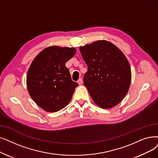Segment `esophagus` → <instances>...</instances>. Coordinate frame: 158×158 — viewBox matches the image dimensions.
<instances>
[{"label": "esophagus", "mask_w": 158, "mask_h": 158, "mask_svg": "<svg viewBox=\"0 0 158 158\" xmlns=\"http://www.w3.org/2000/svg\"><path fill=\"white\" fill-rule=\"evenodd\" d=\"M77 83H78L79 85L83 84V79H82V78H79V80L77 81Z\"/></svg>", "instance_id": "esophagus-1"}]
</instances>
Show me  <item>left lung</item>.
Segmentation results:
<instances>
[{"label": "left lung", "mask_w": 158, "mask_h": 158, "mask_svg": "<svg viewBox=\"0 0 158 158\" xmlns=\"http://www.w3.org/2000/svg\"><path fill=\"white\" fill-rule=\"evenodd\" d=\"M88 66L83 83L95 103L111 108L125 98L131 83L128 61L118 48L105 40L80 46Z\"/></svg>", "instance_id": "8db88e82"}]
</instances>
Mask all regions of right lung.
<instances>
[{"label":"right lung","mask_w":158,"mask_h":158,"mask_svg":"<svg viewBox=\"0 0 158 158\" xmlns=\"http://www.w3.org/2000/svg\"><path fill=\"white\" fill-rule=\"evenodd\" d=\"M76 52L75 48L51 46L41 51L32 61L26 76L31 99L48 112H56L70 101L78 86L72 81L65 64Z\"/></svg>","instance_id":"right-lung-1"}]
</instances>
